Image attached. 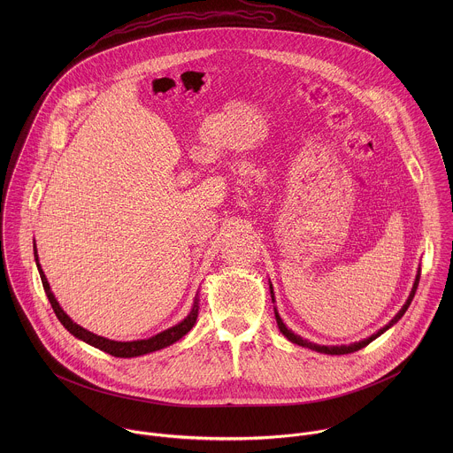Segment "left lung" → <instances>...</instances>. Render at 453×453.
I'll return each mask as SVG.
<instances>
[{"label":"left lung","mask_w":453,"mask_h":453,"mask_svg":"<svg viewBox=\"0 0 453 453\" xmlns=\"http://www.w3.org/2000/svg\"><path fill=\"white\" fill-rule=\"evenodd\" d=\"M418 280H420V268H418V273H417V277H415V282H413V288H411V293H410V296H408V300H406V303L401 307V311L392 318V321L388 324V326H384L382 329H379L375 334H372L370 338H365V340H361V342H356V343H350V345H333V347H327V345H318V343H312V342H309V340H303L300 334H295L291 329H288L286 327V324L282 323V319H280V316H279V312H277V309H273V312H275V321H277V326H279V329H280V333L289 340V342H293V343H296V345H302V347H307V349H311V350H316V352H321V354H331V356H342V354H350V352H356V350H361L363 347H366L368 343H372L377 336H380L384 331H388L390 326H394V324L397 323L403 316H404V312L408 311V307H410V303H411V300H413V296H415V291H417V286H418ZM270 295H272V302H275L273 300V289H272V284H270Z\"/></svg>","instance_id":"8db88e82"}]
</instances>
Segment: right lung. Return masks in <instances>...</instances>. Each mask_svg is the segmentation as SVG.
<instances>
[{
    "mask_svg": "<svg viewBox=\"0 0 453 453\" xmlns=\"http://www.w3.org/2000/svg\"><path fill=\"white\" fill-rule=\"evenodd\" d=\"M35 258L38 261L36 244H35ZM36 265H38V272H40V277H42V282H43V289H45V293H47V296H49V302H50V305H52V309H54L58 319L61 321V324L65 326V329H67L73 336L83 340L85 343H88V345H92V347H96V349H99V350H104V352L115 356V357H137V356L150 354V352L160 350V349H164V347H169V345H173L174 342H178L180 338H183V336L194 327L195 321H196V316H198V298L195 296L194 307H192L190 314H188L181 323L176 324V326H173V327H169V329H165V331H162V333H158V334H155V336H151V338H146V340H132V342H115V340H110V338H104V336H97V334L90 333L88 329L81 327L80 324L73 323V321L69 319V316L65 314V311L61 309L59 302L56 300L54 293L50 291V284H49V280H47V277H45V273H43L40 263H36Z\"/></svg>",
    "mask_w": 453,
    "mask_h": 453,
    "instance_id": "obj_1",
    "label": "right lung"
}]
</instances>
